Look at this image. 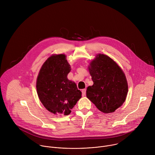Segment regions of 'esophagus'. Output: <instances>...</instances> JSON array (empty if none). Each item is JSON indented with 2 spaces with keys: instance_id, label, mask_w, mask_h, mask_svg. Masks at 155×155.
I'll use <instances>...</instances> for the list:
<instances>
[{
  "instance_id": "esophagus-1",
  "label": "esophagus",
  "mask_w": 155,
  "mask_h": 155,
  "mask_svg": "<svg viewBox=\"0 0 155 155\" xmlns=\"http://www.w3.org/2000/svg\"><path fill=\"white\" fill-rule=\"evenodd\" d=\"M86 89H84V90H82V96H85V94H86Z\"/></svg>"
}]
</instances>
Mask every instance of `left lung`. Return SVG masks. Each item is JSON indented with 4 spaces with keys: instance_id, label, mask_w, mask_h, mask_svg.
I'll list each match as a JSON object with an SVG mask.
<instances>
[{
    "instance_id": "left-lung-1",
    "label": "left lung",
    "mask_w": 155,
    "mask_h": 155,
    "mask_svg": "<svg viewBox=\"0 0 155 155\" xmlns=\"http://www.w3.org/2000/svg\"><path fill=\"white\" fill-rule=\"evenodd\" d=\"M94 84L87 87L86 97L105 114L114 112L124 102L127 81L120 66L110 57L99 54L88 66Z\"/></svg>"
}]
</instances>
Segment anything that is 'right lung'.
<instances>
[{
    "label": "right lung",
    "mask_w": 155,
    "mask_h": 155,
    "mask_svg": "<svg viewBox=\"0 0 155 155\" xmlns=\"http://www.w3.org/2000/svg\"><path fill=\"white\" fill-rule=\"evenodd\" d=\"M71 69L65 54H53L43 63L36 87L40 101L54 115H68L81 97L75 82L68 80Z\"/></svg>",
    "instance_id": "right-lung-1"
}]
</instances>
